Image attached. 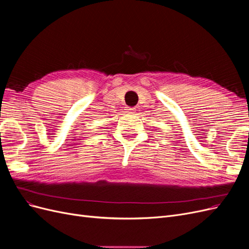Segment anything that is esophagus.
Masks as SVG:
<instances>
[{
  "label": "esophagus",
  "instance_id": "34e87169",
  "mask_svg": "<svg viewBox=\"0 0 249 249\" xmlns=\"http://www.w3.org/2000/svg\"><path fill=\"white\" fill-rule=\"evenodd\" d=\"M134 108H132V107H126L125 108V112H127V113H133L134 112Z\"/></svg>",
  "mask_w": 249,
  "mask_h": 249
}]
</instances>
